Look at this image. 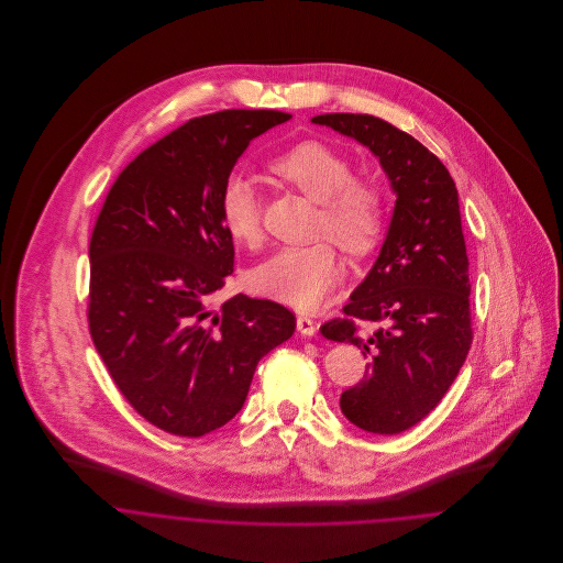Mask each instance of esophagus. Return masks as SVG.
<instances>
[{
    "label": "esophagus",
    "mask_w": 563,
    "mask_h": 563,
    "mask_svg": "<svg viewBox=\"0 0 563 563\" xmlns=\"http://www.w3.org/2000/svg\"><path fill=\"white\" fill-rule=\"evenodd\" d=\"M297 329H299L303 335H314V333H317V322L312 321L308 314H299V317H297Z\"/></svg>",
    "instance_id": "esophagus-1"
}]
</instances>
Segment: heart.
I'll use <instances>...</instances> for the list:
<instances>
[{
  "mask_svg": "<svg viewBox=\"0 0 563 563\" xmlns=\"http://www.w3.org/2000/svg\"><path fill=\"white\" fill-rule=\"evenodd\" d=\"M268 170L319 203L317 234L355 255L379 241L386 225V195L373 179L353 177V166L342 154L319 141H303L268 162ZM219 214L232 241L246 249L262 242V203L249 177L234 173L225 179ZM340 275L342 264L331 242L317 241L275 251L251 271V286L297 310H314Z\"/></svg>",
  "mask_w": 563,
  "mask_h": 563,
  "instance_id": "1",
  "label": "heart"
}]
</instances>
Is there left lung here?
Listing matches in <instances>:
<instances>
[{
  "instance_id": "8db88e82",
  "label": "left lung",
  "mask_w": 563,
  "mask_h": 563,
  "mask_svg": "<svg viewBox=\"0 0 563 563\" xmlns=\"http://www.w3.org/2000/svg\"><path fill=\"white\" fill-rule=\"evenodd\" d=\"M312 121L366 145L397 192L373 271L344 314L321 327L368 357L360 384L340 397L342 413L368 433L395 435L442 401L473 344L457 188L435 154L379 117L331 112Z\"/></svg>"
}]
</instances>
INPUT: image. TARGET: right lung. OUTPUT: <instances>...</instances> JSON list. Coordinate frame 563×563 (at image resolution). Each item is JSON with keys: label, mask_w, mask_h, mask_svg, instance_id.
Segmentation results:
<instances>
[{"label": "right lung", "mask_w": 563, "mask_h": 563, "mask_svg": "<svg viewBox=\"0 0 563 563\" xmlns=\"http://www.w3.org/2000/svg\"><path fill=\"white\" fill-rule=\"evenodd\" d=\"M290 117L234 108L186 121L119 173L95 221L92 344L125 401L166 433L201 438L230 422L257 362L295 333V314L271 299L212 308L234 271L223 184L249 143Z\"/></svg>", "instance_id": "1"}]
</instances>
